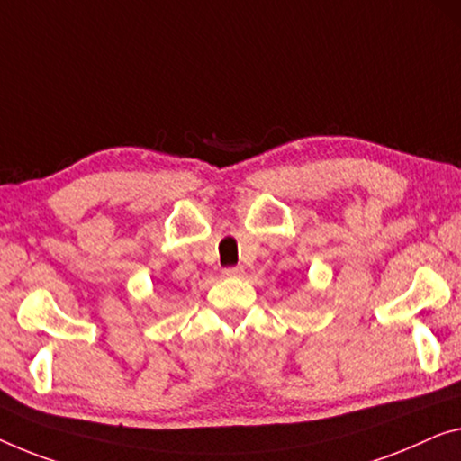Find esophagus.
Listing matches in <instances>:
<instances>
[{"label": "esophagus", "mask_w": 461, "mask_h": 461, "mask_svg": "<svg viewBox=\"0 0 461 461\" xmlns=\"http://www.w3.org/2000/svg\"><path fill=\"white\" fill-rule=\"evenodd\" d=\"M223 275H225V277H231V279L242 277L244 267H228V269H223Z\"/></svg>", "instance_id": "34e87169"}]
</instances>
